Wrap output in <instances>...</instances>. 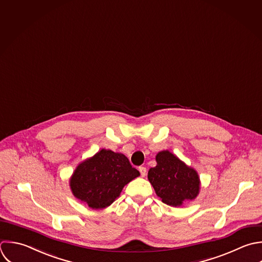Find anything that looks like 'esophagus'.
<instances>
[{"label":"esophagus","mask_w":262,"mask_h":262,"mask_svg":"<svg viewBox=\"0 0 262 262\" xmlns=\"http://www.w3.org/2000/svg\"><path fill=\"white\" fill-rule=\"evenodd\" d=\"M139 170H140V172H141V176H142L143 178H145L146 174H147V169H146V167L141 166V167L139 168Z\"/></svg>","instance_id":"34e87169"}]
</instances>
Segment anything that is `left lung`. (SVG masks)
<instances>
[{"label":"left lung","mask_w":262,"mask_h":262,"mask_svg":"<svg viewBox=\"0 0 262 262\" xmlns=\"http://www.w3.org/2000/svg\"><path fill=\"white\" fill-rule=\"evenodd\" d=\"M155 159L157 165L149 169L148 180L163 203L178 207L199 195L201 181L195 168L168 150L158 152Z\"/></svg>","instance_id":"8db88e82"}]
</instances>
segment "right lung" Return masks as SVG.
<instances>
[{"label":"right lung","instance_id":"right-lung-1","mask_svg":"<svg viewBox=\"0 0 262 262\" xmlns=\"http://www.w3.org/2000/svg\"><path fill=\"white\" fill-rule=\"evenodd\" d=\"M140 176L122 153L102 149L81 161L69 180L73 196L92 209L110 206L129 182Z\"/></svg>","mask_w":262,"mask_h":262}]
</instances>
